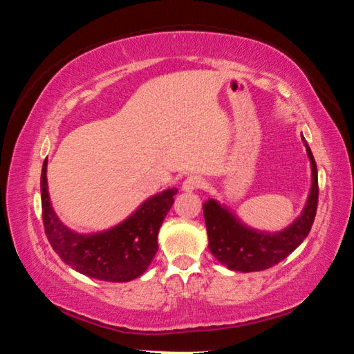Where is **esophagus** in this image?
I'll return each mask as SVG.
<instances>
[{
	"label": "esophagus",
	"instance_id": "esophagus-1",
	"mask_svg": "<svg viewBox=\"0 0 354 354\" xmlns=\"http://www.w3.org/2000/svg\"><path fill=\"white\" fill-rule=\"evenodd\" d=\"M203 179L200 176H187L181 184V190L183 192H194L198 187H201Z\"/></svg>",
	"mask_w": 354,
	"mask_h": 354
}]
</instances>
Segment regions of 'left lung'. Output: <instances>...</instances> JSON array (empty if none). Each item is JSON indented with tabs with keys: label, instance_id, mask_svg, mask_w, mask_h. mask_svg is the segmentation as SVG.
Returning <instances> with one entry per match:
<instances>
[{
	"label": "left lung",
	"instance_id": "1",
	"mask_svg": "<svg viewBox=\"0 0 354 354\" xmlns=\"http://www.w3.org/2000/svg\"><path fill=\"white\" fill-rule=\"evenodd\" d=\"M301 139L310 162V189L303 211L284 230L270 232L251 227L215 198H209L203 205L209 251L230 270L242 273L266 270L286 259L308 237L319 200V175L313 151L303 134Z\"/></svg>",
	"mask_w": 354,
	"mask_h": 354
}]
</instances>
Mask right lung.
I'll return each mask as SVG.
<instances>
[{
  "label": "right lung",
  "instance_id": "1",
  "mask_svg": "<svg viewBox=\"0 0 354 354\" xmlns=\"http://www.w3.org/2000/svg\"><path fill=\"white\" fill-rule=\"evenodd\" d=\"M48 159L41 167V215L48 241L73 270L109 283H128L147 272L158 251V234L173 206L176 187L149 196L115 226L97 232H77L57 217L46 179Z\"/></svg>",
  "mask_w": 354,
  "mask_h": 354
}]
</instances>
